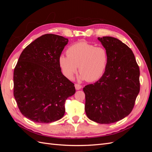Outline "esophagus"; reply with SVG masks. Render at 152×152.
<instances>
[{
    "mask_svg": "<svg viewBox=\"0 0 152 152\" xmlns=\"http://www.w3.org/2000/svg\"><path fill=\"white\" fill-rule=\"evenodd\" d=\"M75 87L76 90H80L82 88V86L79 84H75Z\"/></svg>",
    "mask_w": 152,
    "mask_h": 152,
    "instance_id": "34e87169",
    "label": "esophagus"
}]
</instances>
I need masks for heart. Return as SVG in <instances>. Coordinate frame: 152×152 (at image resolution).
Returning a JSON list of instances; mask_svg holds the SVG:
<instances>
[{"label": "heart", "instance_id": "b5f03b06", "mask_svg": "<svg viewBox=\"0 0 152 152\" xmlns=\"http://www.w3.org/2000/svg\"><path fill=\"white\" fill-rule=\"evenodd\" d=\"M66 54L61 55L58 62L63 75L70 80L77 72L78 66L79 79L89 82L99 80L107 69L108 54L104 48L80 42L70 45Z\"/></svg>", "mask_w": 152, "mask_h": 152}]
</instances>
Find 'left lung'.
Listing matches in <instances>:
<instances>
[{
    "label": "left lung",
    "instance_id": "obj_1",
    "mask_svg": "<svg viewBox=\"0 0 152 152\" xmlns=\"http://www.w3.org/2000/svg\"><path fill=\"white\" fill-rule=\"evenodd\" d=\"M107 50L108 61L103 75L86 86L85 111L99 124L118 122L129 115L139 94L140 68L132 50L112 37H98Z\"/></svg>",
    "mask_w": 152,
    "mask_h": 152
}]
</instances>
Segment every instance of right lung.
I'll list each match as a JSON object with an SVG mask.
<instances>
[{
    "label": "right lung",
    "mask_w": 152,
    "mask_h": 152,
    "mask_svg": "<svg viewBox=\"0 0 152 152\" xmlns=\"http://www.w3.org/2000/svg\"><path fill=\"white\" fill-rule=\"evenodd\" d=\"M68 39L45 34L23 50L14 70V96L29 120L50 123L61 118L66 99L75 93L74 84L63 75L58 59Z\"/></svg>",
    "instance_id": "1"
}]
</instances>
